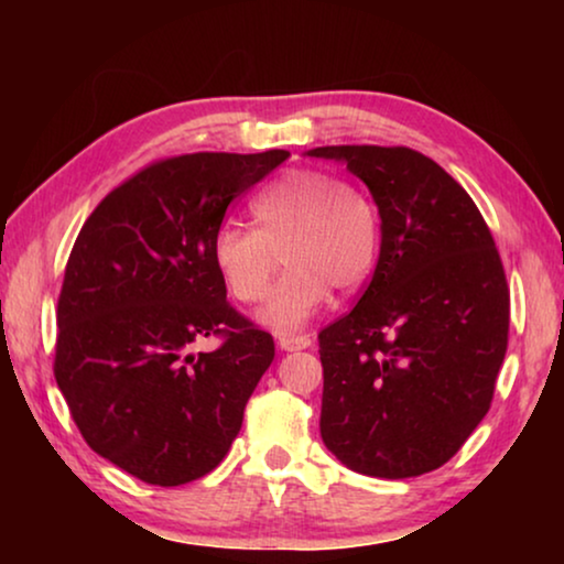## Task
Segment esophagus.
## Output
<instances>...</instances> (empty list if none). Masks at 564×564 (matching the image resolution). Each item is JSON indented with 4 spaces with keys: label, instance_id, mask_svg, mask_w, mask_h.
<instances>
[{
    "label": "esophagus",
    "instance_id": "34e87169",
    "mask_svg": "<svg viewBox=\"0 0 564 564\" xmlns=\"http://www.w3.org/2000/svg\"><path fill=\"white\" fill-rule=\"evenodd\" d=\"M276 344H280L282 351H300V349H307V346L313 344V338L305 336V334H300V336L280 334V336H276Z\"/></svg>",
    "mask_w": 564,
    "mask_h": 564
}]
</instances>
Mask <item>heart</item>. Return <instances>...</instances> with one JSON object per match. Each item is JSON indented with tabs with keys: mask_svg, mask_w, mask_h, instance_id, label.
Wrapping results in <instances>:
<instances>
[{
	"mask_svg": "<svg viewBox=\"0 0 564 564\" xmlns=\"http://www.w3.org/2000/svg\"><path fill=\"white\" fill-rule=\"evenodd\" d=\"M253 228L223 223L213 264L238 303H259L272 288L280 251L290 269L261 321L276 330L305 326L330 295L357 290L380 257V213L367 192L318 169H292L251 199Z\"/></svg>",
	"mask_w": 564,
	"mask_h": 564,
	"instance_id": "obj_1",
	"label": "heart"
}]
</instances>
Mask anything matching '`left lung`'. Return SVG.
Instances as JSON below:
<instances>
[{
	"instance_id": "8db88e82",
	"label": "left lung",
	"mask_w": 564,
	"mask_h": 564,
	"mask_svg": "<svg viewBox=\"0 0 564 564\" xmlns=\"http://www.w3.org/2000/svg\"><path fill=\"white\" fill-rule=\"evenodd\" d=\"M372 192L380 259L318 334L323 444L354 473L403 480L449 462L490 411L508 346L506 272L473 197L405 145H323Z\"/></svg>"
}]
</instances>
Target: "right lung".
Returning <instances> with one entry per match:
<instances>
[{"mask_svg":"<svg viewBox=\"0 0 564 564\" xmlns=\"http://www.w3.org/2000/svg\"><path fill=\"white\" fill-rule=\"evenodd\" d=\"M288 151L161 159L84 223L58 295L56 375L84 442L149 485L213 473L274 359V338L226 300L213 236ZM220 335L215 352L191 351Z\"/></svg>","mask_w":564,"mask_h":564,"instance_id":"right-lung-1","label":"right lung"}]
</instances>
